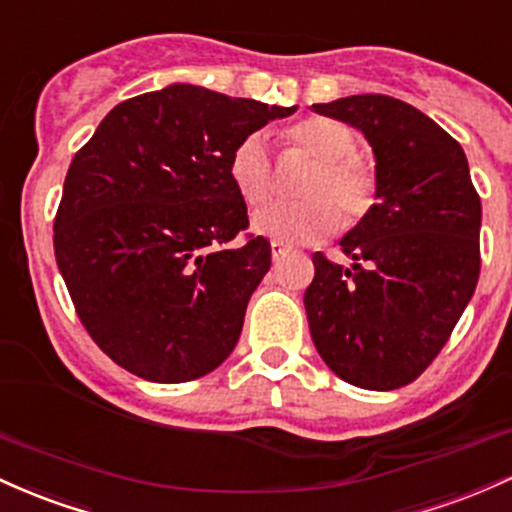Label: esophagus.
<instances>
[{
  "mask_svg": "<svg viewBox=\"0 0 512 512\" xmlns=\"http://www.w3.org/2000/svg\"><path fill=\"white\" fill-rule=\"evenodd\" d=\"M271 251H273V263H280L287 254H290L292 249L287 244H280V241H273Z\"/></svg>",
  "mask_w": 512,
  "mask_h": 512,
  "instance_id": "34e87169",
  "label": "esophagus"
}]
</instances>
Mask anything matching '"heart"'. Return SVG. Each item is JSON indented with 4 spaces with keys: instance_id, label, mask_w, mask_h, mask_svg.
<instances>
[{
    "instance_id": "heart-1",
    "label": "heart",
    "mask_w": 512,
    "mask_h": 512,
    "mask_svg": "<svg viewBox=\"0 0 512 512\" xmlns=\"http://www.w3.org/2000/svg\"><path fill=\"white\" fill-rule=\"evenodd\" d=\"M285 149L314 159L297 188L302 200L273 205L256 215L254 227L280 244H304L343 229L358 227L377 203V169L355 152L358 137L336 118L314 116L280 130ZM234 191L249 208H263L273 198V162L266 140L251 132L232 149L227 164Z\"/></svg>"
}]
</instances>
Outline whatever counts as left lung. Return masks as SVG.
I'll list each match as a JSON object with an SVG mask.
<instances>
[{
    "mask_svg": "<svg viewBox=\"0 0 512 512\" xmlns=\"http://www.w3.org/2000/svg\"><path fill=\"white\" fill-rule=\"evenodd\" d=\"M314 111L365 132L380 188L341 241L353 266L312 256V341L343 382L406 387L438 358L479 283V193L459 142L409 103L360 94Z\"/></svg>",
    "mask_w": 512,
    "mask_h": 512,
    "instance_id": "left-lung-1",
    "label": "left lung"
}]
</instances>
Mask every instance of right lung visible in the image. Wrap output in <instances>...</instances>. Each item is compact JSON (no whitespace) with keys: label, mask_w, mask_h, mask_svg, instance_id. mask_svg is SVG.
<instances>
[{"label":"right lung","mask_w":512,"mask_h":512,"mask_svg":"<svg viewBox=\"0 0 512 512\" xmlns=\"http://www.w3.org/2000/svg\"><path fill=\"white\" fill-rule=\"evenodd\" d=\"M290 113L171 84L118 103L74 154L55 261L79 321L113 363L164 384L225 363L271 268V244L246 232L229 154Z\"/></svg>","instance_id":"add662e5"}]
</instances>
